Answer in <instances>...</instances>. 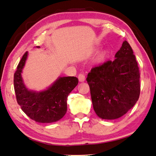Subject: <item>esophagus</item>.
Returning <instances> with one entry per match:
<instances>
[{"label": "esophagus", "instance_id": "obj_1", "mask_svg": "<svg viewBox=\"0 0 156 156\" xmlns=\"http://www.w3.org/2000/svg\"><path fill=\"white\" fill-rule=\"evenodd\" d=\"M78 78H79V81L83 82L85 79V75L84 73H80L78 75Z\"/></svg>", "mask_w": 156, "mask_h": 156}]
</instances>
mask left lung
Instances as JSON below:
<instances>
[{"label": "left lung", "instance_id": "8db88e82", "mask_svg": "<svg viewBox=\"0 0 156 156\" xmlns=\"http://www.w3.org/2000/svg\"><path fill=\"white\" fill-rule=\"evenodd\" d=\"M115 58L91 69L86 79L93 109L103 119L123 116L136 104L140 94V69L127 41Z\"/></svg>", "mask_w": 156, "mask_h": 156}]
</instances>
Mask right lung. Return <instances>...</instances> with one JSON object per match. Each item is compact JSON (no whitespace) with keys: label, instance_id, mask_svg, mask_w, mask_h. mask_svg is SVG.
<instances>
[{"label":"right lung","instance_id":"right-lung-1","mask_svg":"<svg viewBox=\"0 0 156 156\" xmlns=\"http://www.w3.org/2000/svg\"><path fill=\"white\" fill-rule=\"evenodd\" d=\"M27 54L25 52L23 55L14 74V88L17 103L26 115L36 122H57L67 112V97L77 85L78 79L76 77H60L45 91H29L23 84L21 77Z\"/></svg>","mask_w":156,"mask_h":156}]
</instances>
